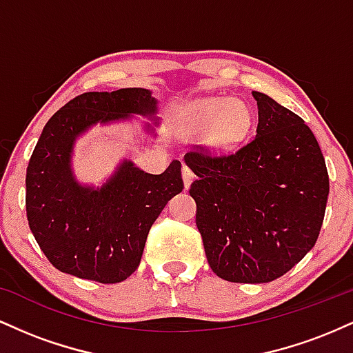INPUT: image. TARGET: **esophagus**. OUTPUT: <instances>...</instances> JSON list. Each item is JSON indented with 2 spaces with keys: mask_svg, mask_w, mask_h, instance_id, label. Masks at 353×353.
Here are the masks:
<instances>
[{
  "mask_svg": "<svg viewBox=\"0 0 353 353\" xmlns=\"http://www.w3.org/2000/svg\"><path fill=\"white\" fill-rule=\"evenodd\" d=\"M182 179H184L185 189H189L190 182L194 179V172L190 171V168H188V165H182Z\"/></svg>",
  "mask_w": 353,
  "mask_h": 353,
  "instance_id": "34e87169",
  "label": "esophagus"
}]
</instances>
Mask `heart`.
<instances>
[{"label":"heart","mask_w":353,"mask_h":353,"mask_svg":"<svg viewBox=\"0 0 353 353\" xmlns=\"http://www.w3.org/2000/svg\"><path fill=\"white\" fill-rule=\"evenodd\" d=\"M250 111L245 103L225 96L201 98L185 109L181 129L185 136H208L212 149L228 152L244 141L250 128Z\"/></svg>","instance_id":"1"}]
</instances>
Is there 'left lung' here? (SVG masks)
I'll return each instance as SVG.
<instances>
[{"label":"left lung","instance_id":"left-lung-1","mask_svg":"<svg viewBox=\"0 0 353 353\" xmlns=\"http://www.w3.org/2000/svg\"><path fill=\"white\" fill-rule=\"evenodd\" d=\"M259 123L250 143L228 156L190 151L189 194L214 274L264 283L289 272L317 242L329 172L314 132L277 101L252 92Z\"/></svg>","mask_w":353,"mask_h":353}]
</instances>
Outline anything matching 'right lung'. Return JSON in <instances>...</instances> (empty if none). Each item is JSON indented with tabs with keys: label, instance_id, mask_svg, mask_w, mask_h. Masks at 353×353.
<instances>
[{
	"label": "right lung",
	"instance_id": "1",
	"mask_svg": "<svg viewBox=\"0 0 353 353\" xmlns=\"http://www.w3.org/2000/svg\"><path fill=\"white\" fill-rule=\"evenodd\" d=\"M156 112L149 89L124 88L76 96L44 125L26 169V216L38 245L61 272L117 283L139 265L154 221L184 189L181 163L148 174L125 159L101 188H92L76 181L71 157L76 139L91 125L131 114L156 119Z\"/></svg>",
	"mask_w": 353,
	"mask_h": 353
}]
</instances>
